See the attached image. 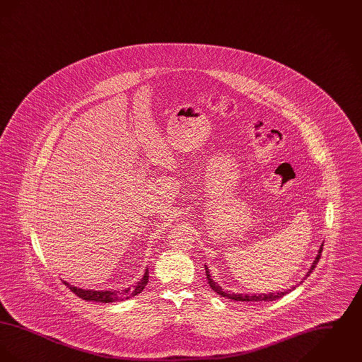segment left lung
I'll use <instances>...</instances> for the list:
<instances>
[{"label": "left lung", "instance_id": "1", "mask_svg": "<svg viewBox=\"0 0 362 362\" xmlns=\"http://www.w3.org/2000/svg\"><path fill=\"white\" fill-rule=\"evenodd\" d=\"M322 251H323V244L320 245V250H319V252H317V257L313 260V263H312V266H310V272L307 273V276H310V273H312V270L316 267V264H317V262H319V259H320V255H322ZM205 270H206L207 282H209L210 288H211L214 292L218 293L221 297H226V298H230V300H235V301H252V303H259V301H274V300L281 298L282 296H285V294L288 293H269V294H252V296H248V294H239V293L224 292V291L221 289V286H218V285L211 279V276L209 274L210 272H209V269H207L206 266H205Z\"/></svg>", "mask_w": 362, "mask_h": 362}]
</instances>
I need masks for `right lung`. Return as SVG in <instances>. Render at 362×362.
I'll return each mask as SVG.
<instances>
[{"label": "right lung", "mask_w": 362, "mask_h": 362, "mask_svg": "<svg viewBox=\"0 0 362 362\" xmlns=\"http://www.w3.org/2000/svg\"><path fill=\"white\" fill-rule=\"evenodd\" d=\"M149 272H148V269H146V272H145V274L144 276L141 278V281L138 282L136 286H133L132 289L129 288V289H124L123 292H111V291H104V292H100V291H86V289H80V288H77V286H73V285H70L68 282H65V285L69 288L71 292L74 293L76 296H78L80 298H83V300H86V301H96V303H114V301H119V300H127V298H130V297H133V296H137L139 293L144 291V288L146 286V284H148V278H149V274H148Z\"/></svg>", "instance_id": "1"}]
</instances>
